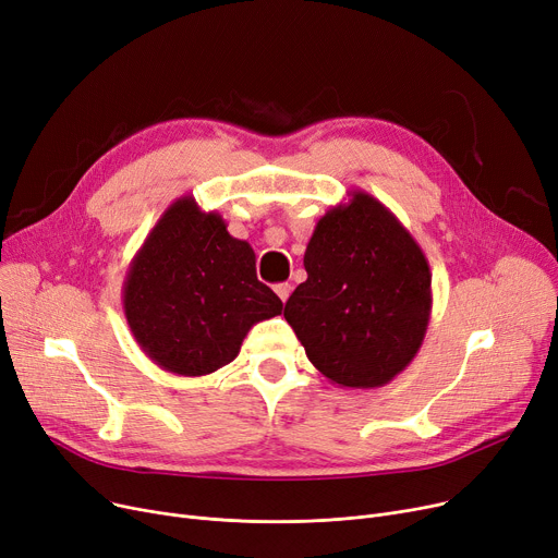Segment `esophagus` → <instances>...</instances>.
Masks as SVG:
<instances>
[{"mask_svg": "<svg viewBox=\"0 0 558 558\" xmlns=\"http://www.w3.org/2000/svg\"><path fill=\"white\" fill-rule=\"evenodd\" d=\"M274 291H276L278 299H280L282 303H287V299H289V294H291V284H289V282H280V284L274 287Z\"/></svg>", "mask_w": 558, "mask_h": 558, "instance_id": "obj_1", "label": "esophagus"}]
</instances>
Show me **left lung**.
<instances>
[{
    "label": "left lung",
    "instance_id": "left-lung-1",
    "mask_svg": "<svg viewBox=\"0 0 558 558\" xmlns=\"http://www.w3.org/2000/svg\"><path fill=\"white\" fill-rule=\"evenodd\" d=\"M318 219L307 280L284 305L307 360L332 385L385 387L416 357L432 314V271L418 242L375 196L353 190Z\"/></svg>",
    "mask_w": 558,
    "mask_h": 558
}]
</instances>
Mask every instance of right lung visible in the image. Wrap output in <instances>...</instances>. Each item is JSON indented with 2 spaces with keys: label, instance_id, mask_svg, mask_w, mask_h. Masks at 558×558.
<instances>
[{
  "label": "right lung",
  "instance_id": "add662e5",
  "mask_svg": "<svg viewBox=\"0 0 558 558\" xmlns=\"http://www.w3.org/2000/svg\"><path fill=\"white\" fill-rule=\"evenodd\" d=\"M124 314L142 353L160 368L198 377L238 357L248 330L282 301L255 276L248 242L194 196L175 198L131 259Z\"/></svg>",
  "mask_w": 558,
  "mask_h": 558
}]
</instances>
